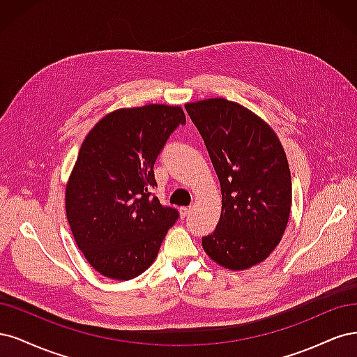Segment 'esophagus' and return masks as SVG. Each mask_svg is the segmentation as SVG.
Here are the masks:
<instances>
[{"label": "esophagus", "instance_id": "obj_1", "mask_svg": "<svg viewBox=\"0 0 357 357\" xmlns=\"http://www.w3.org/2000/svg\"><path fill=\"white\" fill-rule=\"evenodd\" d=\"M191 211V206H182V208L179 209V213H181V218H187L188 213Z\"/></svg>", "mask_w": 357, "mask_h": 357}]
</instances>
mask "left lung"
<instances>
[{"instance_id":"left-lung-1","label":"left lung","mask_w":357,"mask_h":357,"mask_svg":"<svg viewBox=\"0 0 357 357\" xmlns=\"http://www.w3.org/2000/svg\"><path fill=\"white\" fill-rule=\"evenodd\" d=\"M221 183L216 229L202 238L211 259L246 270L280 243L289 221L292 181L278 135L240 103L212 98L187 103Z\"/></svg>"}]
</instances>
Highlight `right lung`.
<instances>
[{
    "instance_id": "right-lung-1",
    "label": "right lung",
    "mask_w": 357,
    "mask_h": 357,
    "mask_svg": "<svg viewBox=\"0 0 357 357\" xmlns=\"http://www.w3.org/2000/svg\"><path fill=\"white\" fill-rule=\"evenodd\" d=\"M179 124H185L181 107L121 108L103 117L79 148L66 183V218L78 249L105 278L142 274L179 218L151 192L155 160Z\"/></svg>"
}]
</instances>
